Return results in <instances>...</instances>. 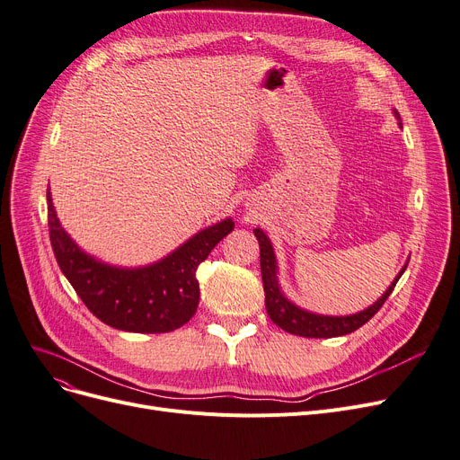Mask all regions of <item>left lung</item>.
Masks as SVG:
<instances>
[{"instance_id": "1", "label": "left lung", "mask_w": 460, "mask_h": 460, "mask_svg": "<svg viewBox=\"0 0 460 460\" xmlns=\"http://www.w3.org/2000/svg\"><path fill=\"white\" fill-rule=\"evenodd\" d=\"M393 114L398 122H401V114L396 112V109H393ZM398 126L402 128V124H398ZM253 234L257 236L259 252H261V274H263L267 314L279 329H284L286 332H291L296 336H305V338L344 336V334L357 331L358 327H363L368 319L384 306L387 296L393 293L398 278L402 276V272L408 267V263H406L402 267V270L394 276L387 291L379 296L372 306L365 308L363 312L349 314V315L314 314L301 306H296L284 295V291H282V288H279V282H278V263H276V255H274V248L270 244V238L261 229H253Z\"/></svg>"}]
</instances>
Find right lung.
Returning a JSON list of instances; mask_svg holds the SVG:
<instances>
[{"label": "right lung", "mask_w": 460, "mask_h": 460, "mask_svg": "<svg viewBox=\"0 0 460 460\" xmlns=\"http://www.w3.org/2000/svg\"><path fill=\"white\" fill-rule=\"evenodd\" d=\"M49 231L56 261L88 310L109 327L128 332H171L193 317L199 305L195 278L214 246L234 224L222 219L195 233L159 261L145 267H116L86 253L66 233L47 190Z\"/></svg>", "instance_id": "1"}]
</instances>
